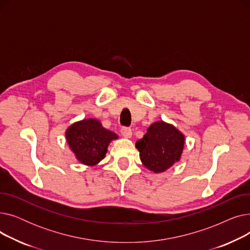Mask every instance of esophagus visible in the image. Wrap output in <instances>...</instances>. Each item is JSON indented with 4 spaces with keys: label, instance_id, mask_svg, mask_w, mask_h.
Wrapping results in <instances>:
<instances>
[{
    "label": "esophagus",
    "instance_id": "1",
    "mask_svg": "<svg viewBox=\"0 0 250 250\" xmlns=\"http://www.w3.org/2000/svg\"><path fill=\"white\" fill-rule=\"evenodd\" d=\"M121 133H122V135H123L124 137H125V138H130V137H132V135H133L132 128H129V127H127V126L122 127Z\"/></svg>",
    "mask_w": 250,
    "mask_h": 250
}]
</instances>
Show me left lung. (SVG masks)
<instances>
[{"label":"left lung","mask_w":250,"mask_h":250,"mask_svg":"<svg viewBox=\"0 0 250 250\" xmlns=\"http://www.w3.org/2000/svg\"><path fill=\"white\" fill-rule=\"evenodd\" d=\"M185 137L171 125L156 122L136 143L141 161L151 171L163 172L179 160Z\"/></svg>","instance_id":"left-lung-1"}]
</instances>
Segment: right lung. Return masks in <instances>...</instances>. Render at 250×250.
Returning <instances> with one entry per match:
<instances>
[{
	"instance_id": "right-lung-1",
	"label": "right lung",
	"mask_w": 250,
	"mask_h": 250,
	"mask_svg": "<svg viewBox=\"0 0 250 250\" xmlns=\"http://www.w3.org/2000/svg\"><path fill=\"white\" fill-rule=\"evenodd\" d=\"M65 137L77 159L86 165H95L102 160L110 141L117 138L93 118L72 125Z\"/></svg>"
}]
</instances>
